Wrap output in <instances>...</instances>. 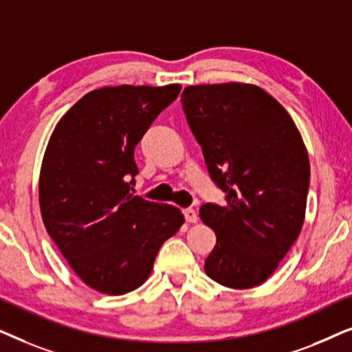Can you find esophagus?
<instances>
[{"label":"esophagus","instance_id":"34e87169","mask_svg":"<svg viewBox=\"0 0 352 352\" xmlns=\"http://www.w3.org/2000/svg\"><path fill=\"white\" fill-rule=\"evenodd\" d=\"M182 213H184V218H186L187 223H197V219H199V216H197L195 210H192V208H186L184 211H182Z\"/></svg>","mask_w":352,"mask_h":352}]
</instances>
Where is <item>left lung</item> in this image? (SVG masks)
<instances>
[{
	"instance_id": "8db88e82",
	"label": "left lung",
	"mask_w": 352,
	"mask_h": 352,
	"mask_svg": "<svg viewBox=\"0 0 352 352\" xmlns=\"http://www.w3.org/2000/svg\"><path fill=\"white\" fill-rule=\"evenodd\" d=\"M187 123L226 205L204 204L216 234L205 272L229 288H252L276 271L305 221L309 158L296 124L254 85L187 86Z\"/></svg>"
}]
</instances>
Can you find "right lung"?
Segmentation results:
<instances>
[{"instance_id": "obj_1", "label": "right lung", "mask_w": 352, "mask_h": 352, "mask_svg": "<svg viewBox=\"0 0 352 352\" xmlns=\"http://www.w3.org/2000/svg\"><path fill=\"white\" fill-rule=\"evenodd\" d=\"M179 91V85L91 91L60 118L46 147L43 223L70 267L100 293L142 285L163 242L184 223L175 206L133 194L134 147Z\"/></svg>"}]
</instances>
